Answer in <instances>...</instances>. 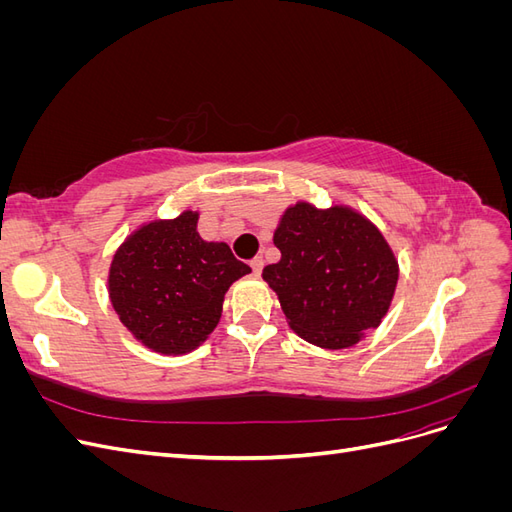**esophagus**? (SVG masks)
<instances>
[{"mask_svg":"<svg viewBox=\"0 0 512 512\" xmlns=\"http://www.w3.org/2000/svg\"><path fill=\"white\" fill-rule=\"evenodd\" d=\"M250 267H252V271L258 275V273L262 271V267H265V260H262V256H254V258L250 260Z\"/></svg>","mask_w":512,"mask_h":512,"instance_id":"34e87169","label":"esophagus"}]
</instances>
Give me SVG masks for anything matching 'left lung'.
<instances>
[{
    "instance_id": "obj_1",
    "label": "left lung",
    "mask_w": 512,
    "mask_h": 512,
    "mask_svg": "<svg viewBox=\"0 0 512 512\" xmlns=\"http://www.w3.org/2000/svg\"><path fill=\"white\" fill-rule=\"evenodd\" d=\"M273 243L282 258L262 277L309 344L348 348L378 327L397 286V262L363 215L299 203L284 213Z\"/></svg>"
}]
</instances>
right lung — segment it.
I'll return each mask as SVG.
<instances>
[{"label": "right lung", "instance_id": "add662e5", "mask_svg": "<svg viewBox=\"0 0 512 512\" xmlns=\"http://www.w3.org/2000/svg\"><path fill=\"white\" fill-rule=\"evenodd\" d=\"M198 213L136 230L113 258L108 290L119 320L162 354L194 350L218 327L224 294L252 269L196 232Z\"/></svg>", "mask_w": 512, "mask_h": 512}]
</instances>
